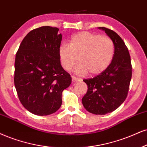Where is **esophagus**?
<instances>
[{
	"label": "esophagus",
	"mask_w": 147,
	"mask_h": 147,
	"mask_svg": "<svg viewBox=\"0 0 147 147\" xmlns=\"http://www.w3.org/2000/svg\"><path fill=\"white\" fill-rule=\"evenodd\" d=\"M71 78H72V80H73V82H78V81L82 80V79L75 76H71Z\"/></svg>",
	"instance_id": "1"
}]
</instances>
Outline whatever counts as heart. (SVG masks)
Masks as SVG:
<instances>
[{"label":"heart","instance_id":"1","mask_svg":"<svg viewBox=\"0 0 147 147\" xmlns=\"http://www.w3.org/2000/svg\"><path fill=\"white\" fill-rule=\"evenodd\" d=\"M115 54V44L110 37L84 31L71 37L68 44L59 48L60 62L65 71L75 69L78 74H100L109 66Z\"/></svg>","mask_w":147,"mask_h":147}]
</instances>
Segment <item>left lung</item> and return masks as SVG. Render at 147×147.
<instances>
[{
	"label": "left lung",
	"mask_w": 147,
	"mask_h": 147,
	"mask_svg": "<svg viewBox=\"0 0 147 147\" xmlns=\"http://www.w3.org/2000/svg\"><path fill=\"white\" fill-rule=\"evenodd\" d=\"M99 28L113 41L115 54L109 66L99 75L83 81L88 90L82 99L87 111L106 115L121 106L127 96L132 75L131 58L128 49L117 32L105 27Z\"/></svg>",
	"instance_id": "1"
}]
</instances>
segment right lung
Here are the masks:
<instances>
[{"label":"right lung","mask_w":147,"mask_h":147,"mask_svg":"<svg viewBox=\"0 0 147 147\" xmlns=\"http://www.w3.org/2000/svg\"><path fill=\"white\" fill-rule=\"evenodd\" d=\"M57 27L41 26L23 39L16 56L14 84L23 106L32 114L54 113L62 104L63 90L71 77L59 57L62 35Z\"/></svg>","instance_id":"right-lung-1"}]
</instances>
